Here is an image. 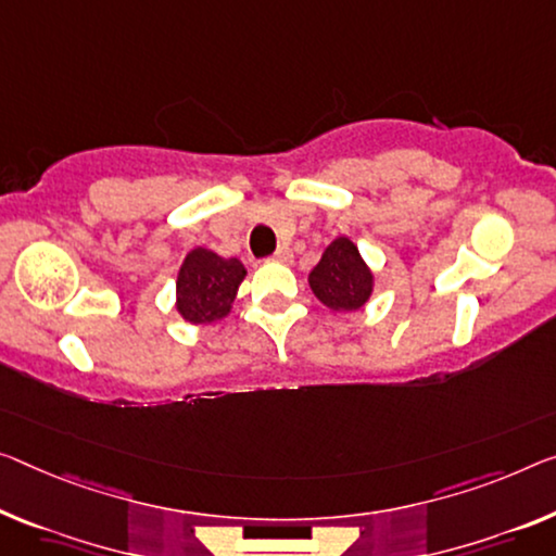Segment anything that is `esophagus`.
I'll return each mask as SVG.
<instances>
[{
	"label": "esophagus",
	"instance_id": "34e87169",
	"mask_svg": "<svg viewBox=\"0 0 556 556\" xmlns=\"http://www.w3.org/2000/svg\"><path fill=\"white\" fill-rule=\"evenodd\" d=\"M273 261H278V263H290L293 261V251L290 249H286V245H280V249L273 253Z\"/></svg>",
	"mask_w": 556,
	"mask_h": 556
}]
</instances>
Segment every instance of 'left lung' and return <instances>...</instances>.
<instances>
[{"label": "left lung", "mask_w": 556, "mask_h": 556, "mask_svg": "<svg viewBox=\"0 0 556 556\" xmlns=\"http://www.w3.org/2000/svg\"><path fill=\"white\" fill-rule=\"evenodd\" d=\"M307 280L318 301L332 311H357L372 293V273L348 238H336L328 245Z\"/></svg>", "instance_id": "obj_1"}]
</instances>
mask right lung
I'll return each mask as SVG.
<instances>
[{
    "mask_svg": "<svg viewBox=\"0 0 556 556\" xmlns=\"http://www.w3.org/2000/svg\"><path fill=\"white\" fill-rule=\"evenodd\" d=\"M245 276L238 258H220L213 251L193 249L176 280V307L189 323H213L230 311Z\"/></svg>",
    "mask_w": 556,
    "mask_h": 556,
    "instance_id": "obj_1",
    "label": "right lung"
}]
</instances>
